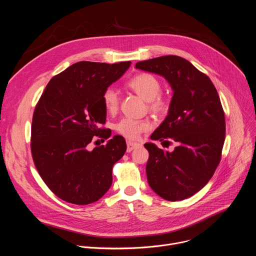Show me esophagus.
Listing matches in <instances>:
<instances>
[{
    "label": "esophagus",
    "instance_id": "obj_1",
    "mask_svg": "<svg viewBox=\"0 0 256 256\" xmlns=\"http://www.w3.org/2000/svg\"><path fill=\"white\" fill-rule=\"evenodd\" d=\"M138 147H140V144L138 142H130V140L126 142V151L128 152H132V150H134Z\"/></svg>",
    "mask_w": 256,
    "mask_h": 256
}]
</instances>
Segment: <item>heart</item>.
Here are the masks:
<instances>
[{
    "label": "heart",
    "mask_w": 256,
    "mask_h": 256,
    "mask_svg": "<svg viewBox=\"0 0 256 256\" xmlns=\"http://www.w3.org/2000/svg\"><path fill=\"white\" fill-rule=\"evenodd\" d=\"M126 85L144 100L148 101L149 109L152 112L164 114L168 110V101L159 95L161 92V83L154 75L149 72H140L134 76ZM102 101L107 112H114L118 108L120 97L114 88L109 87L103 91ZM150 128L151 124L148 120L132 118H124L118 124V130L130 140L138 138L142 132H148Z\"/></svg>",
    "instance_id": "b5f03b06"
}]
</instances>
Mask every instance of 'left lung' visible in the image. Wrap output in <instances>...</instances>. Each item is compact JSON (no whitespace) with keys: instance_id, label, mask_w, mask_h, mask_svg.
Segmentation results:
<instances>
[{"instance_id":"8db88e82","label":"left lung","mask_w":256,"mask_h":256,"mask_svg":"<svg viewBox=\"0 0 256 256\" xmlns=\"http://www.w3.org/2000/svg\"><path fill=\"white\" fill-rule=\"evenodd\" d=\"M136 68L164 77L173 96L168 116L151 138L176 142L172 152L144 144L151 188L162 198L177 202L200 192L221 161L225 142V114L210 78L188 60L164 56L136 64Z\"/></svg>"}]
</instances>
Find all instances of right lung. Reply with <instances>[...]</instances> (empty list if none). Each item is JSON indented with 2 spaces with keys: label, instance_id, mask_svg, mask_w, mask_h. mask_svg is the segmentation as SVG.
Returning <instances> with one entry per match:
<instances>
[{
  "label": "right lung",
  "instance_id": "right-lung-1",
  "mask_svg": "<svg viewBox=\"0 0 256 256\" xmlns=\"http://www.w3.org/2000/svg\"><path fill=\"white\" fill-rule=\"evenodd\" d=\"M130 62H79L52 78L31 126L32 158L48 188L60 200L89 204L112 186V167L124 155L126 144L114 136L90 150L97 136L110 138L101 128L106 120L103 91L118 81Z\"/></svg>",
  "mask_w": 256,
  "mask_h": 256
}]
</instances>
